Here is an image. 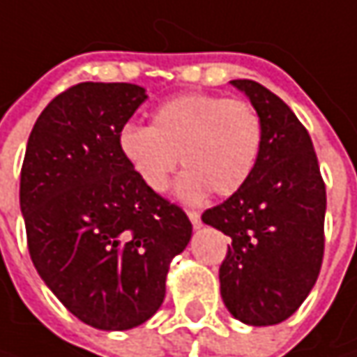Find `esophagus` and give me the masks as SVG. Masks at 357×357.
I'll use <instances>...</instances> for the list:
<instances>
[{"mask_svg": "<svg viewBox=\"0 0 357 357\" xmlns=\"http://www.w3.org/2000/svg\"><path fill=\"white\" fill-rule=\"evenodd\" d=\"M186 214H188V218H190V222H192V227L199 228L202 222H200V213L199 211H186Z\"/></svg>", "mask_w": 357, "mask_h": 357, "instance_id": "1", "label": "esophagus"}]
</instances>
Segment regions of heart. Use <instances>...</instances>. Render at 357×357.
Wrapping results in <instances>:
<instances>
[{
	"label": "heart",
	"instance_id": "b5f03b06",
	"mask_svg": "<svg viewBox=\"0 0 357 357\" xmlns=\"http://www.w3.org/2000/svg\"><path fill=\"white\" fill-rule=\"evenodd\" d=\"M121 157L153 192L169 186L181 162L186 171L176 192L200 200L234 195L252 174L262 146V121L244 99L185 93L160 103L151 125L127 123L119 130Z\"/></svg>",
	"mask_w": 357,
	"mask_h": 357
}]
</instances>
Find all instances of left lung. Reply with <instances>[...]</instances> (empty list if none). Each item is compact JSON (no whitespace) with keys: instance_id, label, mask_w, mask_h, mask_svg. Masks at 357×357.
<instances>
[{"instance_id":"1","label":"left lung","mask_w":357,"mask_h":357,"mask_svg":"<svg viewBox=\"0 0 357 357\" xmlns=\"http://www.w3.org/2000/svg\"><path fill=\"white\" fill-rule=\"evenodd\" d=\"M244 91L262 121L252 174L232 197L202 213V222L230 236L220 264L228 312L250 326L288 320L320 276L326 185L306 127L272 91L250 79Z\"/></svg>"}]
</instances>
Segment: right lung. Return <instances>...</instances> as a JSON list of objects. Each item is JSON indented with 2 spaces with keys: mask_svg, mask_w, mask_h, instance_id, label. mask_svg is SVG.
<instances>
[{
  "mask_svg": "<svg viewBox=\"0 0 357 357\" xmlns=\"http://www.w3.org/2000/svg\"><path fill=\"white\" fill-rule=\"evenodd\" d=\"M144 99L130 83H77L35 121L21 165L33 266L99 330H130L160 308L169 264L192 234L185 211L149 190L119 153V130Z\"/></svg>",
  "mask_w": 357,
  "mask_h": 357,
  "instance_id": "obj_1",
  "label": "right lung"
}]
</instances>
